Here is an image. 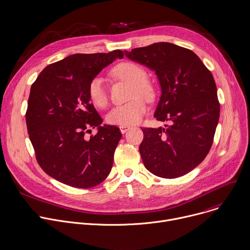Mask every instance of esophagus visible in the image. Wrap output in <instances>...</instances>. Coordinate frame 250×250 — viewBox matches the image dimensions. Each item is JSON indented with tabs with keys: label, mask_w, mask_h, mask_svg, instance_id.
I'll return each mask as SVG.
<instances>
[{
	"label": "esophagus",
	"mask_w": 250,
	"mask_h": 250,
	"mask_svg": "<svg viewBox=\"0 0 250 250\" xmlns=\"http://www.w3.org/2000/svg\"><path fill=\"white\" fill-rule=\"evenodd\" d=\"M119 129H120V132L122 134H125L127 131H129L131 129V127L130 126H120Z\"/></svg>",
	"instance_id": "obj_1"
}]
</instances>
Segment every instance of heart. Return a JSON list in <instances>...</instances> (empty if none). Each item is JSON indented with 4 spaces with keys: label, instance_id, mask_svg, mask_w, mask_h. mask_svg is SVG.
Masks as SVG:
<instances>
[{
    "label": "heart",
    "instance_id": "b5f03b06",
    "mask_svg": "<svg viewBox=\"0 0 250 250\" xmlns=\"http://www.w3.org/2000/svg\"><path fill=\"white\" fill-rule=\"evenodd\" d=\"M112 74L119 80L131 83L129 99L131 101L123 105L113 107L106 115L107 123L111 125L130 126L139 123L146 111L147 102L156 97L155 86L146 81L147 75L143 67L133 62H123L117 65ZM90 103L99 108H104L108 104V93L103 78H93L87 87Z\"/></svg>",
    "mask_w": 250,
    "mask_h": 250
}]
</instances>
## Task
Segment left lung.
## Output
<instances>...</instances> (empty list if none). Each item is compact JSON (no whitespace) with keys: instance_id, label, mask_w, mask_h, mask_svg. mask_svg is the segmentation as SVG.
Masks as SVG:
<instances>
[{"instance_id":"obj_1","label":"left lung","mask_w":250,"mask_h":250,"mask_svg":"<svg viewBox=\"0 0 250 250\" xmlns=\"http://www.w3.org/2000/svg\"><path fill=\"white\" fill-rule=\"evenodd\" d=\"M154 71L162 94L155 118L164 128H144L139 151L145 167L163 178L182 176L208 155L220 118L213 75L191 50L159 42L124 51Z\"/></svg>"}]
</instances>
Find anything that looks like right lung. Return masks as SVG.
Segmentation results:
<instances>
[{"mask_svg":"<svg viewBox=\"0 0 250 250\" xmlns=\"http://www.w3.org/2000/svg\"><path fill=\"white\" fill-rule=\"evenodd\" d=\"M109 53L73 54L50 64L32 83L25 114L27 132L41 168L76 188H90L109 174L122 134L103 118L87 94L89 82L116 58ZM96 127L88 139L85 133Z\"/></svg>","mask_w":250,"mask_h":250,"instance_id":"right-lung-1","label":"right lung"}]
</instances>
